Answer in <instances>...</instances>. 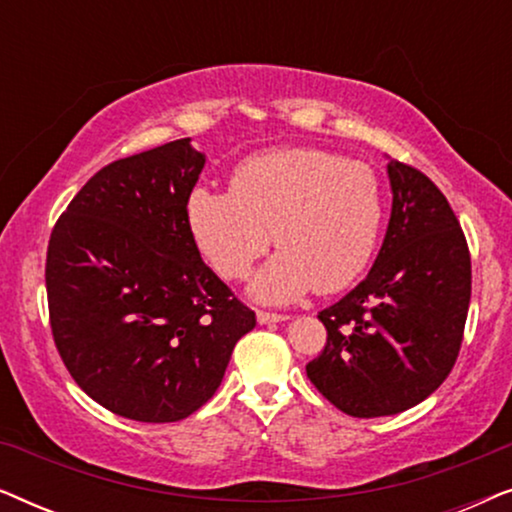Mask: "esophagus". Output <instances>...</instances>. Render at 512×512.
Masks as SVG:
<instances>
[{"label":"esophagus","instance_id":"obj_1","mask_svg":"<svg viewBox=\"0 0 512 512\" xmlns=\"http://www.w3.org/2000/svg\"><path fill=\"white\" fill-rule=\"evenodd\" d=\"M256 319H258V324H279V321H286L289 317H286V314L258 310V312H256Z\"/></svg>","mask_w":512,"mask_h":512}]
</instances>
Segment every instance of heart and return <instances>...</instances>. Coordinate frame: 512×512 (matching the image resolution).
<instances>
[{
  "mask_svg": "<svg viewBox=\"0 0 512 512\" xmlns=\"http://www.w3.org/2000/svg\"><path fill=\"white\" fill-rule=\"evenodd\" d=\"M382 219L373 167L310 146L256 153L235 167L230 191L188 198L193 240L221 277H247L275 237L279 254L251 284L263 303L347 289L373 258Z\"/></svg>",
  "mask_w": 512,
  "mask_h": 512,
  "instance_id": "heart-1",
  "label": "heart"
}]
</instances>
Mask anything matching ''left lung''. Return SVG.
I'll use <instances>...</instances> for the list:
<instances>
[{
    "label": "left lung",
    "mask_w": 512,
    "mask_h": 512,
    "mask_svg": "<svg viewBox=\"0 0 512 512\" xmlns=\"http://www.w3.org/2000/svg\"><path fill=\"white\" fill-rule=\"evenodd\" d=\"M391 219L368 277L319 312L326 347L307 363L319 394L352 417L396 415L450 375L471 303V254L450 202L389 160Z\"/></svg>",
    "instance_id": "obj_1"
}]
</instances>
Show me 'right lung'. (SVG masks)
<instances>
[{"label": "right lung", "instance_id": "obj_1", "mask_svg": "<svg viewBox=\"0 0 512 512\" xmlns=\"http://www.w3.org/2000/svg\"><path fill=\"white\" fill-rule=\"evenodd\" d=\"M202 167L188 137L116 160L74 195L48 242L55 347L93 401L135 422L202 408L256 326L188 226Z\"/></svg>", "mask_w": 512, "mask_h": 512}]
</instances>
